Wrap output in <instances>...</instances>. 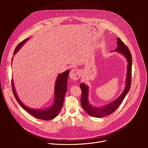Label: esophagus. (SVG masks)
I'll list each match as a JSON object with an SVG mask.
<instances>
[{
	"instance_id": "esophagus-1",
	"label": "esophagus",
	"mask_w": 148,
	"mask_h": 148,
	"mask_svg": "<svg viewBox=\"0 0 148 148\" xmlns=\"http://www.w3.org/2000/svg\"><path fill=\"white\" fill-rule=\"evenodd\" d=\"M81 72L78 69L72 70L70 73V78H71L74 81H76V80L78 79L79 78V77H81Z\"/></svg>"
}]
</instances>
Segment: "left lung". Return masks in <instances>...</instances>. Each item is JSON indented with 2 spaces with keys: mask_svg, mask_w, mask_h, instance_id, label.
I'll return each instance as SVG.
<instances>
[{
  "mask_svg": "<svg viewBox=\"0 0 148 148\" xmlns=\"http://www.w3.org/2000/svg\"><path fill=\"white\" fill-rule=\"evenodd\" d=\"M118 47L115 51H118L119 53L123 54L128 60V71L127 77H126V87L122 93V94L116 99L114 102L105 105L101 108H97L91 106L88 100V86L83 83L80 84V88L82 92L81 103L83 109L90 116L101 118L111 115L115 112L120 104L123 101L124 98L129 92L131 85V78H132V56L131 52L123 42L119 38H117Z\"/></svg>",
  "mask_w": 148,
  "mask_h": 148,
  "instance_id": "left-lung-1",
  "label": "left lung"
}]
</instances>
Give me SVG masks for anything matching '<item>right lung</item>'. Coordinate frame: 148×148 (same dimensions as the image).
I'll use <instances>...</instances> for the list:
<instances>
[{"instance_id":"1","label":"right lung","mask_w":148,"mask_h":148,"mask_svg":"<svg viewBox=\"0 0 148 148\" xmlns=\"http://www.w3.org/2000/svg\"><path fill=\"white\" fill-rule=\"evenodd\" d=\"M29 38L25 39V40L21 42V43H20L17 46V47L14 50L13 54H14L17 51V50H19V49L23 45V44ZM69 73H70V71L68 70L66 71L59 74V75L58 76V78L57 79V81L55 84V91H54L55 101L54 104L49 109L36 110L31 109L25 106V105H23V103H22V102L19 100L18 98L17 97L14 88L13 82L12 81V91H13L14 96L16 99L17 100V101L18 102V103L20 105V106L34 118L37 119H43V120L52 119L54 118L56 116H57V115L58 114L60 111L61 110L62 107L63 103H64V96L67 90V79H68Z\"/></svg>"}]
</instances>
